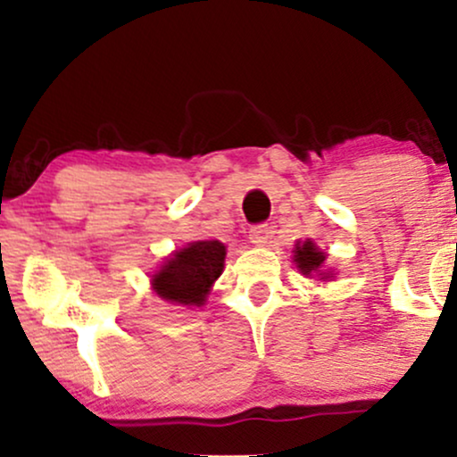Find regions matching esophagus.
<instances>
[{
  "mask_svg": "<svg viewBox=\"0 0 457 457\" xmlns=\"http://www.w3.org/2000/svg\"><path fill=\"white\" fill-rule=\"evenodd\" d=\"M249 238H251V243H255V245L269 243V238H270V228H269V225H266V223L253 225V228H251V232H249Z\"/></svg>",
  "mask_w": 457,
  "mask_h": 457,
  "instance_id": "obj_1",
  "label": "esophagus"
}]
</instances>
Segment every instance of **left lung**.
<instances>
[{"mask_svg":"<svg viewBox=\"0 0 457 457\" xmlns=\"http://www.w3.org/2000/svg\"><path fill=\"white\" fill-rule=\"evenodd\" d=\"M324 260H327V255H324L322 251H318V246L313 245L312 240H305V243L296 246L295 262L298 264V269L303 270V275H309V272L322 269Z\"/></svg>","mask_w":457,"mask_h":457,"instance_id":"obj_1","label":"left lung"}]
</instances>
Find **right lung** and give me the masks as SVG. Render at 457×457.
<instances>
[{"label": "right lung", "mask_w": 457, "mask_h": 457, "mask_svg": "<svg viewBox=\"0 0 457 457\" xmlns=\"http://www.w3.org/2000/svg\"><path fill=\"white\" fill-rule=\"evenodd\" d=\"M225 245L219 240H197L176 251L156 272L152 286L161 298L178 305H204L211 286L221 275Z\"/></svg>", "instance_id": "1"}]
</instances>
